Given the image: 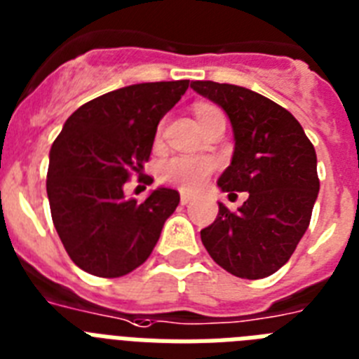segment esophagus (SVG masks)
I'll list each match as a JSON object with an SVG mask.
<instances>
[{
    "mask_svg": "<svg viewBox=\"0 0 359 359\" xmlns=\"http://www.w3.org/2000/svg\"><path fill=\"white\" fill-rule=\"evenodd\" d=\"M180 200H182L183 205H187V203H189V201L192 200V196H191V194H189V192H182V198H180Z\"/></svg>",
    "mask_w": 359,
    "mask_h": 359,
    "instance_id": "1",
    "label": "esophagus"
}]
</instances>
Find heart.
I'll return each mask as SVG.
<instances>
[{
  "mask_svg": "<svg viewBox=\"0 0 359 359\" xmlns=\"http://www.w3.org/2000/svg\"><path fill=\"white\" fill-rule=\"evenodd\" d=\"M215 115H222L220 109L215 106H198V124L211 119ZM209 174H211V163L203 158H192V156H174L159 165V177L163 182L182 187L185 191H198L200 187L205 185Z\"/></svg>",
  "mask_w": 359,
  "mask_h": 359,
  "instance_id": "1",
  "label": "heart"
}]
</instances>
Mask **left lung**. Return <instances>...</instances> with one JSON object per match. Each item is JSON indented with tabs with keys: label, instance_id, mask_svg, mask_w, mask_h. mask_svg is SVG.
Segmentation results:
<instances>
[{
	"label": "left lung",
	"instance_id": "8db88e82",
	"mask_svg": "<svg viewBox=\"0 0 359 359\" xmlns=\"http://www.w3.org/2000/svg\"><path fill=\"white\" fill-rule=\"evenodd\" d=\"M191 88L220 106L233 126L235 152L218 187L229 196L250 194L235 212L218 203L201 242L235 277L264 279L288 262L312 218L319 192L313 144L288 109L260 93L211 80Z\"/></svg>",
	"mask_w": 359,
	"mask_h": 359
}]
</instances>
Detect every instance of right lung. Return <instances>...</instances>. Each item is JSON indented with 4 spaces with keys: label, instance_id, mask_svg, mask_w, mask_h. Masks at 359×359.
Returning a JSON list of instances; mask_svg holds the SVG:
<instances>
[{
    "label": "right lung",
    "instance_id": "obj_1",
    "mask_svg": "<svg viewBox=\"0 0 359 359\" xmlns=\"http://www.w3.org/2000/svg\"><path fill=\"white\" fill-rule=\"evenodd\" d=\"M189 80L144 82L100 95L66 121L49 152L47 198L55 229L71 260L97 277H123L158 244L180 192L159 187L144 201L124 198L141 174L159 121Z\"/></svg>",
    "mask_w": 359,
    "mask_h": 359
}]
</instances>
